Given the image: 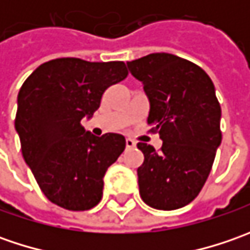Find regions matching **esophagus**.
Instances as JSON below:
<instances>
[{
  "label": "esophagus",
  "mask_w": 250,
  "mask_h": 250,
  "mask_svg": "<svg viewBox=\"0 0 250 250\" xmlns=\"http://www.w3.org/2000/svg\"><path fill=\"white\" fill-rule=\"evenodd\" d=\"M125 145H126V147H128V149H133V147L136 146V143H135L132 139L125 140Z\"/></svg>",
  "instance_id": "1"
}]
</instances>
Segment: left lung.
<instances>
[{
  "instance_id": "8db88e82",
  "label": "left lung",
  "mask_w": 250,
  "mask_h": 250,
  "mask_svg": "<svg viewBox=\"0 0 250 250\" xmlns=\"http://www.w3.org/2000/svg\"><path fill=\"white\" fill-rule=\"evenodd\" d=\"M126 65L143 83L147 124L163 140L159 151L138 143L145 156L138 168L140 197L159 210L187 206L202 190L221 143L214 84L196 63L172 54H149Z\"/></svg>"
}]
</instances>
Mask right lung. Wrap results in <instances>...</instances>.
Wrapping results in <instances>:
<instances>
[{"label":"right lung","instance_id":"right-lung-1","mask_svg":"<svg viewBox=\"0 0 250 250\" xmlns=\"http://www.w3.org/2000/svg\"><path fill=\"white\" fill-rule=\"evenodd\" d=\"M126 76L122 61L57 58L42 63L22 84L15 129L26 164L54 205L72 211L99 205L103 178L125 149V138L94 136L81 121L90 118L104 91Z\"/></svg>","mask_w":250,"mask_h":250}]
</instances>
